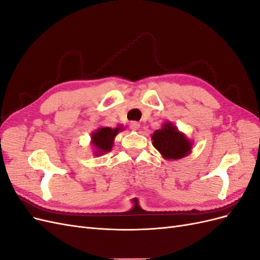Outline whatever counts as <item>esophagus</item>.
<instances>
[{
  "mask_svg": "<svg viewBox=\"0 0 260 260\" xmlns=\"http://www.w3.org/2000/svg\"><path fill=\"white\" fill-rule=\"evenodd\" d=\"M139 128H140V123H139L138 121H132V122L130 123V129H131V130L136 131V130H139Z\"/></svg>",
  "mask_w": 260,
  "mask_h": 260,
  "instance_id": "obj_1",
  "label": "esophagus"
}]
</instances>
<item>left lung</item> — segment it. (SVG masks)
<instances>
[{
	"instance_id": "8db88e82",
	"label": "left lung",
	"mask_w": 260,
	"mask_h": 260,
	"mask_svg": "<svg viewBox=\"0 0 260 260\" xmlns=\"http://www.w3.org/2000/svg\"><path fill=\"white\" fill-rule=\"evenodd\" d=\"M152 140L165 159H180L191 153L192 142L171 122H165L161 129L156 130Z\"/></svg>"
}]
</instances>
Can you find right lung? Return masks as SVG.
I'll return each instance as SVG.
<instances>
[{"label":"right lung","mask_w":260,"mask_h":260,"mask_svg":"<svg viewBox=\"0 0 260 260\" xmlns=\"http://www.w3.org/2000/svg\"><path fill=\"white\" fill-rule=\"evenodd\" d=\"M122 130L121 127H117L115 129H112L109 127L104 128H99L91 135L92 144L95 147L96 151L94 152L96 156H101L107 152H111L113 145H114V140L115 137L118 135V132Z\"/></svg>","instance_id":"1"}]
</instances>
